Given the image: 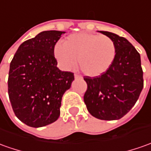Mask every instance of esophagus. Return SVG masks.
Instances as JSON below:
<instances>
[{"label":"esophagus","instance_id":"esophagus-1","mask_svg":"<svg viewBox=\"0 0 151 151\" xmlns=\"http://www.w3.org/2000/svg\"><path fill=\"white\" fill-rule=\"evenodd\" d=\"M74 78H75L76 79H81V78H83L82 76L78 75V74H74Z\"/></svg>","mask_w":151,"mask_h":151}]
</instances>
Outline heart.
I'll return each instance as SVG.
<instances>
[{"label":"heart","instance_id":"b5f03b06","mask_svg":"<svg viewBox=\"0 0 151 151\" xmlns=\"http://www.w3.org/2000/svg\"><path fill=\"white\" fill-rule=\"evenodd\" d=\"M54 53L62 69H70L77 58L78 66L83 73L96 77L107 71L113 63L116 45L106 35L78 33L67 37L63 45L57 44Z\"/></svg>","mask_w":151,"mask_h":151}]
</instances>
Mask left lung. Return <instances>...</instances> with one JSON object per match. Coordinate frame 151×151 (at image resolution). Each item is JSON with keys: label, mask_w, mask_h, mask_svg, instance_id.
Returning <instances> with one entry per match:
<instances>
[{"label": "left lung", "mask_w": 151, "mask_h": 151, "mask_svg": "<svg viewBox=\"0 0 151 151\" xmlns=\"http://www.w3.org/2000/svg\"><path fill=\"white\" fill-rule=\"evenodd\" d=\"M116 43L113 63L104 73L85 76L88 84L83 100L89 113L105 121L122 118L138 100L144 86L140 54L125 39L114 33L100 31Z\"/></svg>", "instance_id": "left-lung-1"}]
</instances>
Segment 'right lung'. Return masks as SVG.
Segmentation results:
<instances>
[{"instance_id":"add662e5","label":"right lung","mask_w":151,"mask_h":151,"mask_svg":"<svg viewBox=\"0 0 151 151\" xmlns=\"http://www.w3.org/2000/svg\"><path fill=\"white\" fill-rule=\"evenodd\" d=\"M65 32L48 30L22 43L10 64L8 94L17 118L29 127H42L60 115L63 93L73 73L57 67L54 46Z\"/></svg>"}]
</instances>
